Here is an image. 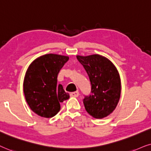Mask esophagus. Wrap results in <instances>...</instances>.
Here are the masks:
<instances>
[{
	"label": "esophagus",
	"mask_w": 151,
	"mask_h": 151,
	"mask_svg": "<svg viewBox=\"0 0 151 151\" xmlns=\"http://www.w3.org/2000/svg\"><path fill=\"white\" fill-rule=\"evenodd\" d=\"M79 91H76V92H71V93H70V96H73V97H77V96H79Z\"/></svg>",
	"instance_id": "1"
}]
</instances>
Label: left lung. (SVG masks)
Masks as SVG:
<instances>
[{
    "instance_id": "8db88e82",
    "label": "left lung",
    "mask_w": 151,
    "mask_h": 151,
    "mask_svg": "<svg viewBox=\"0 0 151 151\" xmlns=\"http://www.w3.org/2000/svg\"><path fill=\"white\" fill-rule=\"evenodd\" d=\"M91 82V94L85 96L83 104L88 113L102 119L115 109L121 95V79L115 65L100 55H77Z\"/></svg>"
}]
</instances>
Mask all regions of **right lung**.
Segmentation results:
<instances>
[{"instance_id": "right-lung-1", "label": "right lung", "mask_w": 151, "mask_h": 151, "mask_svg": "<svg viewBox=\"0 0 151 151\" xmlns=\"http://www.w3.org/2000/svg\"><path fill=\"white\" fill-rule=\"evenodd\" d=\"M69 57L47 54L32 62L26 71L23 92L30 109L45 118L55 116L60 103L70 98L61 84L57 85L58 74Z\"/></svg>"}]
</instances>
